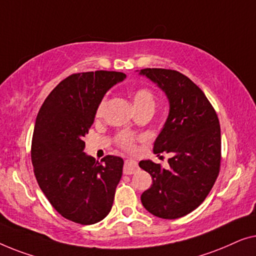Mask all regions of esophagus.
Listing matches in <instances>:
<instances>
[{"label": "esophagus", "instance_id": "1", "mask_svg": "<svg viewBox=\"0 0 256 256\" xmlns=\"http://www.w3.org/2000/svg\"><path fill=\"white\" fill-rule=\"evenodd\" d=\"M138 164H136V161L132 160V159H128L125 161L124 164V174L125 175H132L134 174V172H138Z\"/></svg>", "mask_w": 256, "mask_h": 256}]
</instances>
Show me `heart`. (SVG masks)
I'll use <instances>...</instances> for the list:
<instances>
[{
    "label": "heart",
    "mask_w": 256,
    "mask_h": 256,
    "mask_svg": "<svg viewBox=\"0 0 256 256\" xmlns=\"http://www.w3.org/2000/svg\"><path fill=\"white\" fill-rule=\"evenodd\" d=\"M131 95L136 110L140 109V108H152V109H154V106H156V96H154L153 92L148 88H136L134 90H132ZM104 103H106V98H102L98 103V106H97V117L102 114ZM136 139H138V136H136L134 133L128 131H122L120 133H117L116 138H114L117 145L120 146V148L126 150H132L134 148V144Z\"/></svg>",
    "instance_id": "b5f03b06"
}]
</instances>
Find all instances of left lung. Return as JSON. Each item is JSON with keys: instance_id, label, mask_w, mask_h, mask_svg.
<instances>
[{"instance_id": "1", "label": "left lung", "mask_w": 256, "mask_h": 256, "mask_svg": "<svg viewBox=\"0 0 256 256\" xmlns=\"http://www.w3.org/2000/svg\"><path fill=\"white\" fill-rule=\"evenodd\" d=\"M139 74L156 84L169 100L168 118L153 150L172 154L168 169L150 160L139 162L153 180L142 192V203L159 218H181L203 203L218 178L222 159L218 116L200 88L180 72L145 68Z\"/></svg>"}]
</instances>
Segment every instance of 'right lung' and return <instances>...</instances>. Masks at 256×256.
<instances>
[{"label": "right lung", "mask_w": 256, "mask_h": 256, "mask_svg": "<svg viewBox=\"0 0 256 256\" xmlns=\"http://www.w3.org/2000/svg\"><path fill=\"white\" fill-rule=\"evenodd\" d=\"M125 78L108 70L72 74L50 92L36 118L31 145L36 178L52 206L78 224L98 222L112 208L124 161L114 156L96 161L84 152V136L100 100Z\"/></svg>", "instance_id": "obj_1"}]
</instances>
